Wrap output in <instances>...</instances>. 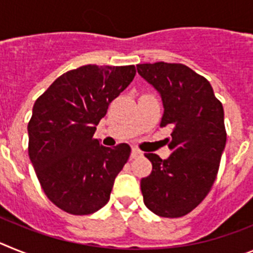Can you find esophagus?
Returning <instances> with one entry per match:
<instances>
[{"instance_id": "34e87169", "label": "esophagus", "mask_w": 253, "mask_h": 253, "mask_svg": "<svg viewBox=\"0 0 253 253\" xmlns=\"http://www.w3.org/2000/svg\"><path fill=\"white\" fill-rule=\"evenodd\" d=\"M141 155H142V151L139 150V149L133 148L132 151H131V157H132L133 159H136V158L141 157Z\"/></svg>"}]
</instances>
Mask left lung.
<instances>
[{
    "label": "left lung",
    "mask_w": 253,
    "mask_h": 253,
    "mask_svg": "<svg viewBox=\"0 0 253 253\" xmlns=\"http://www.w3.org/2000/svg\"><path fill=\"white\" fill-rule=\"evenodd\" d=\"M136 67L162 96L160 127L172 128L167 139L172 151L168 159L145 154L153 170L141 179L144 204L159 216L179 218L205 199L216 178L227 142L223 104L210 83L182 63Z\"/></svg>",
    "instance_id": "left-lung-1"
}]
</instances>
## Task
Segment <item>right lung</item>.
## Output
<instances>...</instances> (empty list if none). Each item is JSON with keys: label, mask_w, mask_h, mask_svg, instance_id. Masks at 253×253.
<instances>
[{"label": "right lung", "mask_w": 253, "mask_h": 253, "mask_svg": "<svg viewBox=\"0 0 253 253\" xmlns=\"http://www.w3.org/2000/svg\"><path fill=\"white\" fill-rule=\"evenodd\" d=\"M135 75L133 65L81 66L61 75L35 100L29 158L47 197L63 211L89 215L109 201L131 148H107L93 136L109 103Z\"/></svg>", "instance_id": "right-lung-1"}]
</instances>
